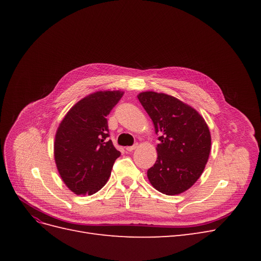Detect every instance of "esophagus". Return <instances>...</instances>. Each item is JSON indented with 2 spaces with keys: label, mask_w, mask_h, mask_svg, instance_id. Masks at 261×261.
<instances>
[{
  "label": "esophagus",
  "mask_w": 261,
  "mask_h": 261,
  "mask_svg": "<svg viewBox=\"0 0 261 261\" xmlns=\"http://www.w3.org/2000/svg\"><path fill=\"white\" fill-rule=\"evenodd\" d=\"M137 147H138V144H135V145H133V146H128V147H126V150H127L128 152H130V151H133V150H135Z\"/></svg>",
  "instance_id": "obj_1"
}]
</instances>
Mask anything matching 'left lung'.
I'll use <instances>...</instances> for the list:
<instances>
[{"instance_id":"left-lung-1","label":"left lung","mask_w":261,"mask_h":261,"mask_svg":"<svg viewBox=\"0 0 261 261\" xmlns=\"http://www.w3.org/2000/svg\"><path fill=\"white\" fill-rule=\"evenodd\" d=\"M137 97L160 140L156 161L147 172L149 181L165 195L187 191L208 162L211 136L207 123L195 109L169 94L145 91Z\"/></svg>"}]
</instances>
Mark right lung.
Returning <instances> with one entry per match:
<instances>
[{"instance_id":"add662e5","label":"right lung","mask_w":261,"mask_h":261,"mask_svg":"<svg viewBox=\"0 0 261 261\" xmlns=\"http://www.w3.org/2000/svg\"><path fill=\"white\" fill-rule=\"evenodd\" d=\"M124 92L97 91L69 110L55 134L54 159L60 176L76 195L103 187L121 152L108 140L107 116Z\"/></svg>"}]
</instances>
